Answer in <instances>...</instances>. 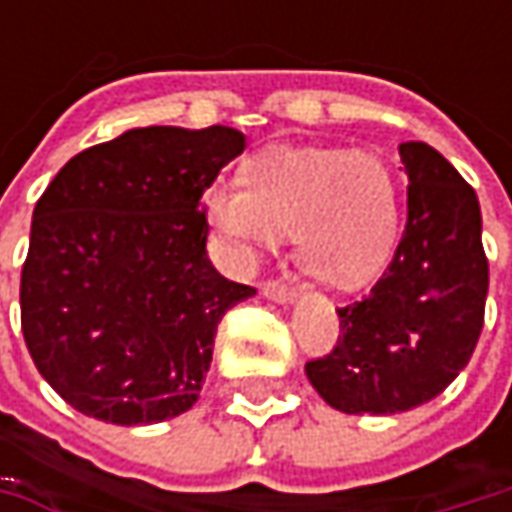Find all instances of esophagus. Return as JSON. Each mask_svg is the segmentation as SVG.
<instances>
[{
  "label": "esophagus",
  "mask_w": 512,
  "mask_h": 512,
  "mask_svg": "<svg viewBox=\"0 0 512 512\" xmlns=\"http://www.w3.org/2000/svg\"><path fill=\"white\" fill-rule=\"evenodd\" d=\"M262 293H265L267 299H273V302H293L296 299V287H290L287 282H279V279H267L265 285H262Z\"/></svg>",
  "instance_id": "1"
}]
</instances>
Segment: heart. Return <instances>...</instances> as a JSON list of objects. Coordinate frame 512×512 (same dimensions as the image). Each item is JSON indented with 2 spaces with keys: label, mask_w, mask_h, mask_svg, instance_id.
I'll use <instances>...</instances> for the list:
<instances>
[{
  "label": "heart",
  "mask_w": 512,
  "mask_h": 512,
  "mask_svg": "<svg viewBox=\"0 0 512 512\" xmlns=\"http://www.w3.org/2000/svg\"><path fill=\"white\" fill-rule=\"evenodd\" d=\"M202 202L242 259L293 230L302 267L336 287L364 285L387 265L402 219L399 182L370 150L267 148Z\"/></svg>",
  "instance_id": "1"
}]
</instances>
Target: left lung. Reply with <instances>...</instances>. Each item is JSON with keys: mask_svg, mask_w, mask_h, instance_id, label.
I'll list each match as a JSON object with an SVG mask.
<instances>
[{"mask_svg": "<svg viewBox=\"0 0 512 512\" xmlns=\"http://www.w3.org/2000/svg\"><path fill=\"white\" fill-rule=\"evenodd\" d=\"M407 225L382 279L339 307V342L305 364L330 407L390 416L430 402L470 362L482 336L490 267L476 190L439 150L399 145Z\"/></svg>", "mask_w": 512, "mask_h": 512, "instance_id": "8db88e82", "label": "left lung"}]
</instances>
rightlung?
Segmentation results:
<instances>
[{"instance_id": "right-lung-1", "label": "right lung", "mask_w": 512, "mask_h": 512, "mask_svg": "<svg viewBox=\"0 0 512 512\" xmlns=\"http://www.w3.org/2000/svg\"><path fill=\"white\" fill-rule=\"evenodd\" d=\"M245 150L239 130L136 128L82 150L33 207L22 333L79 413L156 424L199 399L216 327L256 290L207 259L199 199Z\"/></svg>"}]
</instances>
